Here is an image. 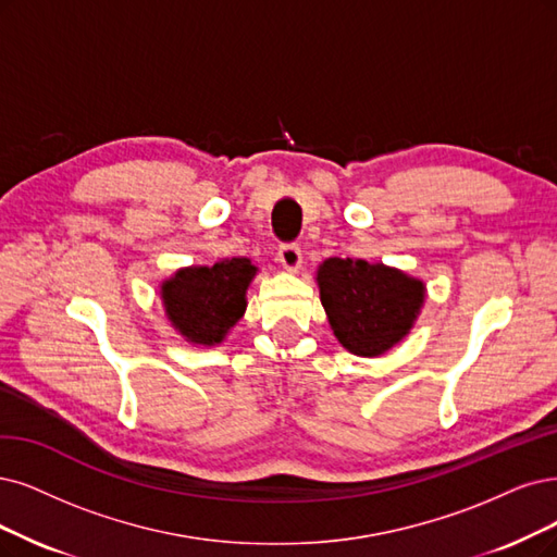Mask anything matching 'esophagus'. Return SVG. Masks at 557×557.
<instances>
[{"label": "esophagus", "mask_w": 557, "mask_h": 557, "mask_svg": "<svg viewBox=\"0 0 557 557\" xmlns=\"http://www.w3.org/2000/svg\"><path fill=\"white\" fill-rule=\"evenodd\" d=\"M277 261L282 263L284 271L296 273L300 263H302V255H300V247L298 245H282L280 252H277Z\"/></svg>", "instance_id": "esophagus-1"}]
</instances>
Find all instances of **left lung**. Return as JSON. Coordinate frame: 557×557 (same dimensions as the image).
Instances as JSON below:
<instances>
[{
  "instance_id": "left-lung-1",
  "label": "left lung",
  "mask_w": 557,
  "mask_h": 557,
  "mask_svg": "<svg viewBox=\"0 0 557 557\" xmlns=\"http://www.w3.org/2000/svg\"><path fill=\"white\" fill-rule=\"evenodd\" d=\"M321 305L348 354L379 358L397 346L422 312L426 284L381 261L331 257L317 268Z\"/></svg>"
}]
</instances>
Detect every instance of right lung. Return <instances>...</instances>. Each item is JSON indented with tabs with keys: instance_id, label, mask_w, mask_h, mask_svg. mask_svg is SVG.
<instances>
[{
	"instance_id": "obj_1",
	"label": "right lung",
	"mask_w": 557,
	"mask_h": 557,
	"mask_svg": "<svg viewBox=\"0 0 557 557\" xmlns=\"http://www.w3.org/2000/svg\"><path fill=\"white\" fill-rule=\"evenodd\" d=\"M257 271L247 257L178 268L160 282L164 317L188 344L218 346L243 319Z\"/></svg>"
}]
</instances>
